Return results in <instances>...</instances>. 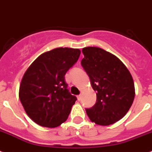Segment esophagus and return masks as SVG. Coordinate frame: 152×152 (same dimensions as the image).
Returning a JSON list of instances; mask_svg holds the SVG:
<instances>
[{"instance_id": "1", "label": "esophagus", "mask_w": 152, "mask_h": 152, "mask_svg": "<svg viewBox=\"0 0 152 152\" xmlns=\"http://www.w3.org/2000/svg\"><path fill=\"white\" fill-rule=\"evenodd\" d=\"M77 99H78V101H80V100L82 99V95H77Z\"/></svg>"}]
</instances>
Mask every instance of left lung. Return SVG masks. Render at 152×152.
<instances>
[{"label":"left lung","mask_w":152,"mask_h":152,"mask_svg":"<svg viewBox=\"0 0 152 152\" xmlns=\"http://www.w3.org/2000/svg\"><path fill=\"white\" fill-rule=\"evenodd\" d=\"M81 64L96 91V103L86 109L91 121L108 126L122 119L135 97L134 82L129 71L115 55L97 47L83 48Z\"/></svg>","instance_id":"1"}]
</instances>
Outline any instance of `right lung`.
I'll list each match as a JSON object with an SVG mask.
<instances>
[{
    "label": "right lung",
    "instance_id": "add662e5",
    "mask_svg": "<svg viewBox=\"0 0 152 152\" xmlns=\"http://www.w3.org/2000/svg\"><path fill=\"white\" fill-rule=\"evenodd\" d=\"M79 49L57 48L38 57L22 79L19 97L37 124L54 128L67 120L76 101L67 89L65 74L78 61Z\"/></svg>",
    "mask_w": 152,
    "mask_h": 152
}]
</instances>
